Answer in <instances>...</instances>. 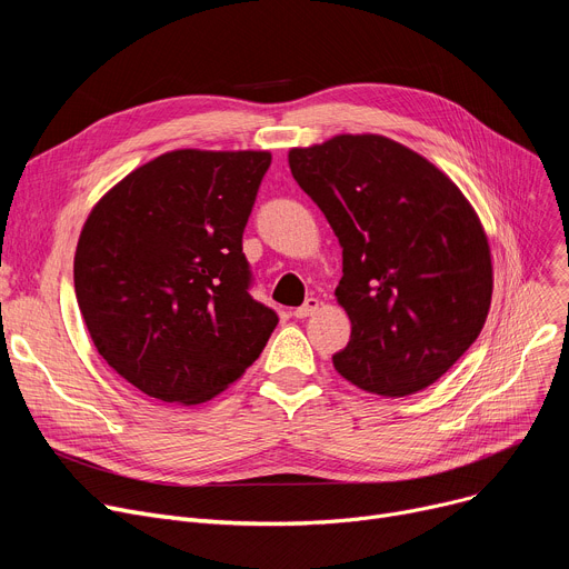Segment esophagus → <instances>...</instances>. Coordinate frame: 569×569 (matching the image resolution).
<instances>
[{"mask_svg":"<svg viewBox=\"0 0 569 569\" xmlns=\"http://www.w3.org/2000/svg\"><path fill=\"white\" fill-rule=\"evenodd\" d=\"M320 307H322V302L318 300V297H309V300H307L302 307H297V309L292 311V316H295V318H309V316H313Z\"/></svg>","mask_w":569,"mask_h":569,"instance_id":"esophagus-1","label":"esophagus"}]
</instances>
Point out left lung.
Listing matches in <instances>:
<instances>
[{"instance_id": "1", "label": "left lung", "mask_w": 569, "mask_h": 569, "mask_svg": "<svg viewBox=\"0 0 569 569\" xmlns=\"http://www.w3.org/2000/svg\"><path fill=\"white\" fill-rule=\"evenodd\" d=\"M343 249L335 290L350 341L335 369L380 397L433 385L480 337L493 267L480 217L429 159L376 133L288 152Z\"/></svg>"}]
</instances>
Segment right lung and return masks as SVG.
<instances>
[{
    "instance_id": "right-lung-1",
    "label": "right lung",
    "mask_w": 569,
    "mask_h": 569,
    "mask_svg": "<svg viewBox=\"0 0 569 569\" xmlns=\"http://www.w3.org/2000/svg\"><path fill=\"white\" fill-rule=\"evenodd\" d=\"M269 152L174 149L89 212L78 307L103 360L147 397L198 406L258 360L277 313L249 295L242 234Z\"/></svg>"
}]
</instances>
